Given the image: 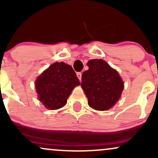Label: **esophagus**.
Returning a JSON list of instances; mask_svg holds the SVG:
<instances>
[{
  "label": "esophagus",
  "mask_w": 158,
  "mask_h": 158,
  "mask_svg": "<svg viewBox=\"0 0 158 158\" xmlns=\"http://www.w3.org/2000/svg\"><path fill=\"white\" fill-rule=\"evenodd\" d=\"M77 77L79 78V80L81 81V72H78V73H77Z\"/></svg>",
  "instance_id": "1"
}]
</instances>
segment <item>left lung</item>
I'll list each match as a JSON object with an SVG mask.
<instances>
[{"mask_svg":"<svg viewBox=\"0 0 158 158\" xmlns=\"http://www.w3.org/2000/svg\"><path fill=\"white\" fill-rule=\"evenodd\" d=\"M87 65L89 69L82 73L81 87L88 99V105L98 111L109 110L121 96L123 79L103 60H90Z\"/></svg>","mask_w":158,"mask_h":158,"instance_id":"1","label":"left lung"}]
</instances>
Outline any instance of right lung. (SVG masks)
Listing matches in <instances>:
<instances>
[{
    "instance_id": "obj_1",
    "label": "right lung",
    "mask_w": 158,
    "mask_h": 158,
    "mask_svg": "<svg viewBox=\"0 0 158 158\" xmlns=\"http://www.w3.org/2000/svg\"><path fill=\"white\" fill-rule=\"evenodd\" d=\"M79 85L72 67L63 62L53 63L35 81L39 100L50 110L64 106L73 88Z\"/></svg>"
}]
</instances>
